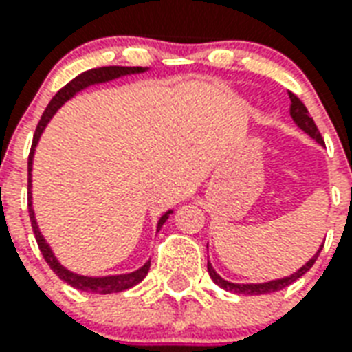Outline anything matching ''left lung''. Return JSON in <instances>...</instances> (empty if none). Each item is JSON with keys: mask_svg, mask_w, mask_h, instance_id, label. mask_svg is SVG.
<instances>
[{"mask_svg": "<svg viewBox=\"0 0 352 352\" xmlns=\"http://www.w3.org/2000/svg\"><path fill=\"white\" fill-rule=\"evenodd\" d=\"M289 94V101H292V104H289V116L294 118V122L297 123V127L302 129L305 133L310 134L314 140L319 142L321 146H325V142H323V138H321V133H319L318 125L314 123L312 116H310V112H308V109L302 104V101L295 94L288 92ZM319 253H321V249H319L318 253L314 254L312 258L308 260L307 264L302 265L301 270L297 273H294V275H289V277H284V278H277V280H270V283H262V284H234V283H229V280H225V278H221L218 275V273L214 272V267L210 265V262H208V275L212 277V280L218 284L219 288L227 289V292H234V294H243V295H262V294H272V292H278V289H284L286 286H289L292 283H295L297 278L302 277L305 273L310 270L314 265V262L318 260Z\"/></svg>", "mask_w": 352, "mask_h": 352, "instance_id": "obj_1", "label": "left lung"}]
</instances>
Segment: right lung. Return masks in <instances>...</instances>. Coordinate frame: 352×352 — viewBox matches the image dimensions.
<instances>
[{
	"instance_id": "add662e5",
	"label": "right lung",
	"mask_w": 352,
	"mask_h": 352,
	"mask_svg": "<svg viewBox=\"0 0 352 352\" xmlns=\"http://www.w3.org/2000/svg\"><path fill=\"white\" fill-rule=\"evenodd\" d=\"M146 72L144 68H129V66H103V68H94L88 69V72H82L80 75H77L75 79H72L64 88H60L55 98L51 99L47 109L44 111L42 118H40L38 125H36V131H34L33 146H31V153H29V160H27V171H29V182H27V201H29V218H31V225H33L34 238H36V243H38V249L42 256L45 258V262L50 264V267L53 272L57 273L58 278H63L64 283H68L69 286H74L75 289H80V292H90V294H116V292H123V289H129L136 286L140 283L142 278L146 277L147 272H149V265H151V260H147L146 264L142 265L140 270H136L133 273H127V275H112V277H82V275H77V273L68 272L66 267L58 264V260L55 258V254L51 253L50 245L45 243V240L42 238L38 230V225H36V219H34L33 206H31V170H33V155L34 147L38 144L40 134L44 133L45 125L50 122L53 114L63 107L69 98H74L75 94L80 92L82 88L90 87V85H98V82H107V80L116 79V77H122V75H131V74H142ZM171 214V210H168L158 219L157 230H160V227L166 223V219Z\"/></svg>"
}]
</instances>
